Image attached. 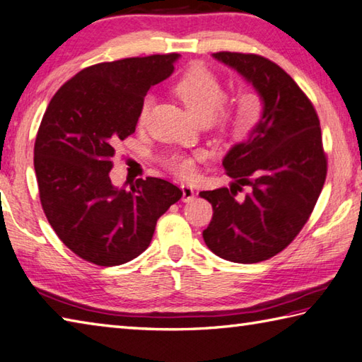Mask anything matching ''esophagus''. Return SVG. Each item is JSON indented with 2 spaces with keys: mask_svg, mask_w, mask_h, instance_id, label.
<instances>
[{
  "mask_svg": "<svg viewBox=\"0 0 362 362\" xmlns=\"http://www.w3.org/2000/svg\"><path fill=\"white\" fill-rule=\"evenodd\" d=\"M181 190H182V202H192L194 197H195V192L194 189L189 186V184H181Z\"/></svg>",
  "mask_w": 362,
  "mask_h": 362,
  "instance_id": "esophagus-1",
  "label": "esophagus"
}]
</instances>
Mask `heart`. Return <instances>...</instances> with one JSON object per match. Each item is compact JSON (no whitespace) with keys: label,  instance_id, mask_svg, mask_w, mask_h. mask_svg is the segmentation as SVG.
<instances>
[{"label":"heart","instance_id":"obj_1","mask_svg":"<svg viewBox=\"0 0 362 362\" xmlns=\"http://www.w3.org/2000/svg\"><path fill=\"white\" fill-rule=\"evenodd\" d=\"M173 91L190 113L200 121L216 118L221 122H227L235 117V104L223 94V86L217 75L203 64H192L181 74V77L173 85ZM151 99L145 98L139 108L137 121L143 124L146 121ZM170 167L175 173L190 176L194 173V159L186 156H176L170 160Z\"/></svg>","mask_w":362,"mask_h":362}]
</instances>
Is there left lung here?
<instances>
[{
    "instance_id": "1",
    "label": "left lung",
    "mask_w": 362,
    "mask_h": 362,
    "mask_svg": "<svg viewBox=\"0 0 362 362\" xmlns=\"http://www.w3.org/2000/svg\"><path fill=\"white\" fill-rule=\"evenodd\" d=\"M213 57L254 85L263 115L250 139L231 148L222 162L233 186L200 192L213 204L203 240L223 260L258 263L282 252L309 221L328 158L315 107L281 66L255 53ZM243 185L250 192L241 199L235 195Z\"/></svg>"
}]
</instances>
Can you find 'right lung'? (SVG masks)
<instances>
[{
    "mask_svg": "<svg viewBox=\"0 0 362 362\" xmlns=\"http://www.w3.org/2000/svg\"><path fill=\"white\" fill-rule=\"evenodd\" d=\"M176 53L124 58L85 67L54 93L34 141L39 199L54 233L75 255L98 266L139 257L159 217L178 202L173 182L148 176L131 189L110 180L121 140L135 132L153 85L173 72Z\"/></svg>",
    "mask_w": 362,
    "mask_h": 362,
    "instance_id": "right-lung-1",
    "label": "right lung"
}]
</instances>
